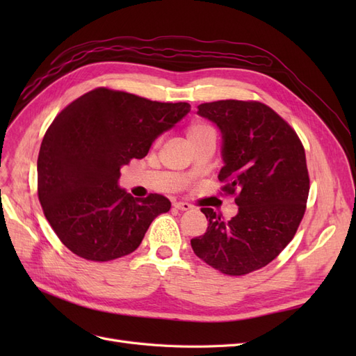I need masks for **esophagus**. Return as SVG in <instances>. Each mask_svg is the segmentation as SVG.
<instances>
[{
	"instance_id": "34e87169",
	"label": "esophagus",
	"mask_w": 356,
	"mask_h": 356,
	"mask_svg": "<svg viewBox=\"0 0 356 356\" xmlns=\"http://www.w3.org/2000/svg\"><path fill=\"white\" fill-rule=\"evenodd\" d=\"M174 208H177L179 211H190L191 204L187 202H174Z\"/></svg>"
}]
</instances>
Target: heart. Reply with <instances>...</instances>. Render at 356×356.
I'll return each instance as SVG.
<instances>
[{
    "instance_id": "b5f03b06",
    "label": "heart",
    "mask_w": 356,
    "mask_h": 356,
    "mask_svg": "<svg viewBox=\"0 0 356 356\" xmlns=\"http://www.w3.org/2000/svg\"><path fill=\"white\" fill-rule=\"evenodd\" d=\"M211 132H213V131L209 126L202 124V123H195V124H190L187 127V138H188V141H193V139H196L202 135L211 134Z\"/></svg>"
}]
</instances>
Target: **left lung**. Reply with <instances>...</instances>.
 Returning <instances> with one entry per match:
<instances>
[{"instance_id": "1", "label": "left lung", "mask_w": 356, "mask_h": 356, "mask_svg": "<svg viewBox=\"0 0 356 356\" xmlns=\"http://www.w3.org/2000/svg\"><path fill=\"white\" fill-rule=\"evenodd\" d=\"M197 114L220 129L218 178L225 191H238L239 211L224 221L203 208L208 230L191 239V248L225 275L251 273L281 254L303 218L309 196L305 148L284 118L261 102L200 104Z\"/></svg>"}]
</instances>
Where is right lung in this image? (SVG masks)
<instances>
[{"mask_svg":"<svg viewBox=\"0 0 356 356\" xmlns=\"http://www.w3.org/2000/svg\"><path fill=\"white\" fill-rule=\"evenodd\" d=\"M190 108L187 102H156L99 88L58 114L40 148L38 199L70 251L110 261L141 245L170 202L160 195L134 199L118 187L120 169L131 159L145 157Z\"/></svg>","mask_w":356,"mask_h":356,"instance_id":"right-lung-1","label":"right lung"}]
</instances>
